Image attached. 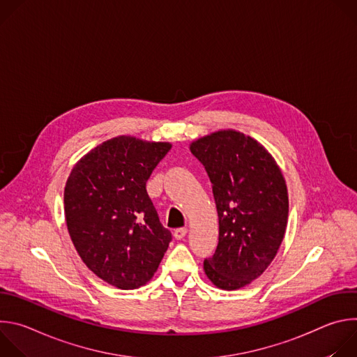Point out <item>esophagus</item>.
I'll use <instances>...</instances> for the list:
<instances>
[{"label": "esophagus", "instance_id": "esophagus-1", "mask_svg": "<svg viewBox=\"0 0 357 357\" xmlns=\"http://www.w3.org/2000/svg\"><path fill=\"white\" fill-rule=\"evenodd\" d=\"M186 231H188V229H186V227L175 229V230H174V237H175L176 240H182V238L186 236Z\"/></svg>", "mask_w": 357, "mask_h": 357}]
</instances>
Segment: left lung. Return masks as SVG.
Masks as SVG:
<instances>
[{"mask_svg": "<svg viewBox=\"0 0 357 357\" xmlns=\"http://www.w3.org/2000/svg\"><path fill=\"white\" fill-rule=\"evenodd\" d=\"M190 152L212 182L219 216V243L203 263L219 288L238 289L260 277L274 260L285 234L288 193L268 151L233 130L203 137Z\"/></svg>", "mask_w": 357, "mask_h": 357, "instance_id": "left-lung-1", "label": "left lung"}]
</instances>
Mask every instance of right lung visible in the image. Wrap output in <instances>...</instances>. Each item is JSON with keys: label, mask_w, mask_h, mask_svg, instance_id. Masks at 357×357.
Instances as JSON below:
<instances>
[{"label": "right lung", "mask_w": 357, "mask_h": 357, "mask_svg": "<svg viewBox=\"0 0 357 357\" xmlns=\"http://www.w3.org/2000/svg\"><path fill=\"white\" fill-rule=\"evenodd\" d=\"M168 142L117 137L91 149L72 169L65 216L83 263L103 281L135 289L158 270L172 234L146 193Z\"/></svg>", "instance_id": "right-lung-1"}]
</instances>
